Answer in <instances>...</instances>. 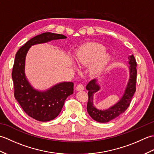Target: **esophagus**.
<instances>
[{"label": "esophagus", "mask_w": 154, "mask_h": 154, "mask_svg": "<svg viewBox=\"0 0 154 154\" xmlns=\"http://www.w3.org/2000/svg\"><path fill=\"white\" fill-rule=\"evenodd\" d=\"M76 90L83 91V90H84V86L82 84H78L76 87Z\"/></svg>", "instance_id": "esophagus-1"}]
</instances>
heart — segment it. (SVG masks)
I'll return each mask as SVG.
<instances>
[{
  "mask_svg": "<svg viewBox=\"0 0 154 154\" xmlns=\"http://www.w3.org/2000/svg\"><path fill=\"white\" fill-rule=\"evenodd\" d=\"M75 60L78 63L83 65H91L89 72L91 75L100 73L106 67L111 60L105 48L99 44H88L77 51Z\"/></svg>",
  "mask_w": 154,
  "mask_h": 154,
  "instance_id": "heart-1",
  "label": "heart"
}]
</instances>
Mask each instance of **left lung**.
Wrapping results in <instances>:
<instances>
[{
  "mask_svg": "<svg viewBox=\"0 0 154 154\" xmlns=\"http://www.w3.org/2000/svg\"><path fill=\"white\" fill-rule=\"evenodd\" d=\"M130 64V79L122 99L115 105L105 110H99L94 108L93 103V96L94 93L99 90V86L97 84V80L93 79L87 84L86 89L88 90V102L87 105V112L91 117L99 122L105 123L116 119L125 112L130 106L131 100L136 92V61L133 55L128 57Z\"/></svg>",
  "mask_w": 154,
  "mask_h": 154,
  "instance_id": "obj_1",
  "label": "left lung"
}]
</instances>
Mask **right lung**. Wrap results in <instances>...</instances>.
<instances>
[{
	"label": "right lung",
	"instance_id": "obj_1",
	"mask_svg": "<svg viewBox=\"0 0 154 154\" xmlns=\"http://www.w3.org/2000/svg\"><path fill=\"white\" fill-rule=\"evenodd\" d=\"M66 38L62 34L45 32L30 39L16 54L12 72L14 97L29 116L41 122H48L59 115L65 99L73 93L74 84L72 82L59 83L42 93L34 89L24 75L26 55L32 45Z\"/></svg>",
	"mask_w": 154,
	"mask_h": 154
}]
</instances>
